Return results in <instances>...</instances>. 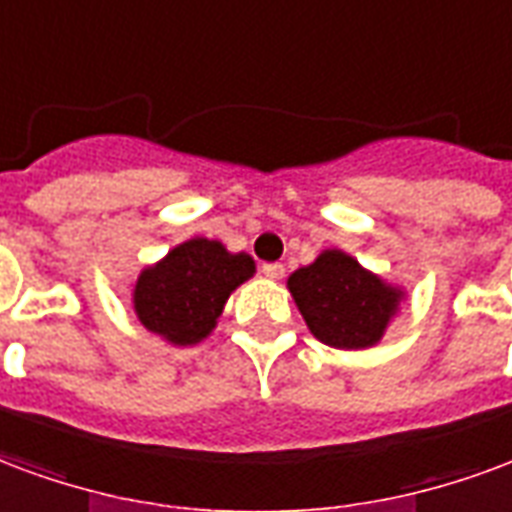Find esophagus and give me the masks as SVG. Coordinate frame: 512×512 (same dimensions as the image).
Returning <instances> with one entry per match:
<instances>
[{"label": "esophagus", "mask_w": 512, "mask_h": 512, "mask_svg": "<svg viewBox=\"0 0 512 512\" xmlns=\"http://www.w3.org/2000/svg\"><path fill=\"white\" fill-rule=\"evenodd\" d=\"M261 272H264V275H267L270 281H281L283 275H286V267L275 261V264H264V267H261Z\"/></svg>", "instance_id": "esophagus-1"}]
</instances>
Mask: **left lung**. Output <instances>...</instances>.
Segmentation results:
<instances>
[{
  "label": "left lung",
  "instance_id": "obj_1",
  "mask_svg": "<svg viewBox=\"0 0 512 512\" xmlns=\"http://www.w3.org/2000/svg\"><path fill=\"white\" fill-rule=\"evenodd\" d=\"M286 286L313 338L346 352L382 341L406 300L401 286L365 270L341 248H327L294 270Z\"/></svg>",
  "mask_w": 512,
  "mask_h": 512
}]
</instances>
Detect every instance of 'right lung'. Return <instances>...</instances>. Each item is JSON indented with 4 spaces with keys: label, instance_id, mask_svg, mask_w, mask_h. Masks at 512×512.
Listing matches in <instances>:
<instances>
[{
    "label": "right lung",
    "instance_id": "add662e5",
    "mask_svg": "<svg viewBox=\"0 0 512 512\" xmlns=\"http://www.w3.org/2000/svg\"><path fill=\"white\" fill-rule=\"evenodd\" d=\"M256 275L245 251L223 242L190 237L163 259L138 272L130 289L136 319L171 346H196L210 338L231 292Z\"/></svg>",
    "mask_w": 512,
    "mask_h": 512
}]
</instances>
